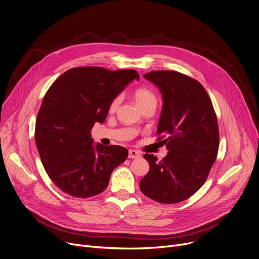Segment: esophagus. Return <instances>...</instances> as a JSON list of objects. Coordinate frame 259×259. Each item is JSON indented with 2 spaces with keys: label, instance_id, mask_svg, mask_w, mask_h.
Masks as SVG:
<instances>
[{
  "label": "esophagus",
  "instance_id": "1",
  "mask_svg": "<svg viewBox=\"0 0 259 259\" xmlns=\"http://www.w3.org/2000/svg\"><path fill=\"white\" fill-rule=\"evenodd\" d=\"M128 156H129V158H139V157H141V154L137 150H132V149H130Z\"/></svg>",
  "mask_w": 259,
  "mask_h": 259
}]
</instances>
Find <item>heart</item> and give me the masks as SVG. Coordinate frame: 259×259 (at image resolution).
Segmentation results:
<instances>
[{
  "label": "heart",
  "instance_id": "1",
  "mask_svg": "<svg viewBox=\"0 0 259 259\" xmlns=\"http://www.w3.org/2000/svg\"><path fill=\"white\" fill-rule=\"evenodd\" d=\"M133 98H134L135 103L138 104V106L141 109L146 106H149V105L156 106V103H157V99L155 97V94L151 90H149L147 88H139L135 90L134 94H133ZM119 103H120L119 97L115 98L110 103V106H109V110H110V112H114L116 110V108L118 107Z\"/></svg>",
  "mask_w": 259,
  "mask_h": 259
}]
</instances>
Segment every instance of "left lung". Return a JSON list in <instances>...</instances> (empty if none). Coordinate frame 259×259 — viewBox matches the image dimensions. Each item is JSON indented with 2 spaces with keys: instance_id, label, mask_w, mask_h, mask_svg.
<instances>
[{
  "instance_id": "8db88e82",
  "label": "left lung",
  "mask_w": 259,
  "mask_h": 259,
  "mask_svg": "<svg viewBox=\"0 0 259 259\" xmlns=\"http://www.w3.org/2000/svg\"><path fill=\"white\" fill-rule=\"evenodd\" d=\"M144 77L162 95L158 140L168 154L160 161L145 154L150 170L142 179V192L161 203H176L205 184L219 152L217 117L206 89L196 79L173 70L151 71Z\"/></svg>"
}]
</instances>
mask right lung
I'll list each match as a JSON object with an SVG mask.
<instances>
[{
	"label": "right lung",
	"instance_id": "add662e5",
	"mask_svg": "<svg viewBox=\"0 0 259 259\" xmlns=\"http://www.w3.org/2000/svg\"><path fill=\"white\" fill-rule=\"evenodd\" d=\"M138 71L76 67L59 76L46 92L35 122V144L42 164L63 192L78 198L102 193L112 171L128 150L91 138L95 122H103L110 103Z\"/></svg>",
	"mask_w": 259,
	"mask_h": 259
}]
</instances>
